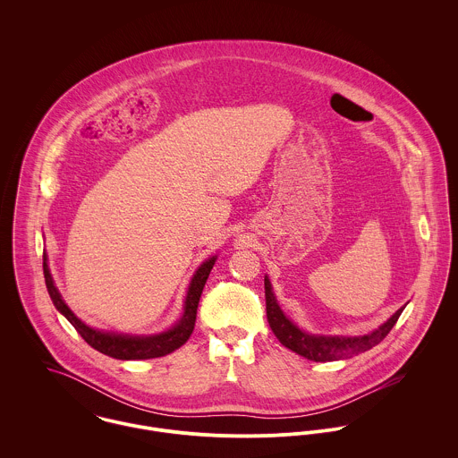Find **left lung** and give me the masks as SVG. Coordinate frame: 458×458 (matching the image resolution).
<instances>
[{
  "mask_svg": "<svg viewBox=\"0 0 458 458\" xmlns=\"http://www.w3.org/2000/svg\"><path fill=\"white\" fill-rule=\"evenodd\" d=\"M264 296H266V316L271 331L280 340L282 345L294 351L296 354L312 360V361H335L342 358H351L360 352H365L377 345L398 321L402 309H398L392 318L381 327L367 335L358 336H338V335H312L296 327L280 309L273 287L267 276H264Z\"/></svg>",
  "mask_w": 458,
  "mask_h": 458,
  "instance_id": "1",
  "label": "left lung"
}]
</instances>
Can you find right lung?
I'll return each instance as SVG.
<instances>
[{
    "label": "right lung",
    "instance_id": "1",
    "mask_svg": "<svg viewBox=\"0 0 458 458\" xmlns=\"http://www.w3.org/2000/svg\"><path fill=\"white\" fill-rule=\"evenodd\" d=\"M215 261H216V256L206 259L197 267L196 273L189 284V289H187L182 318L169 329H165L162 333H155V335H131V333L106 331V329L88 327L86 323H82L68 309L65 300L62 298L58 287L53 280L46 252H44V278H46V285H47L49 296H51L56 310L62 316H65L66 321L77 329V333L93 349H97L98 352L107 354L111 358H116V360H149V358H160V356H165V354L176 351L191 338L194 327H196L199 298L202 294L204 284L209 276V271L213 269Z\"/></svg>",
    "mask_w": 458,
    "mask_h": 458
}]
</instances>
